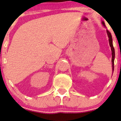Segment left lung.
<instances>
[{
	"instance_id": "left-lung-1",
	"label": "left lung",
	"mask_w": 121,
	"mask_h": 121,
	"mask_svg": "<svg viewBox=\"0 0 121 121\" xmlns=\"http://www.w3.org/2000/svg\"><path fill=\"white\" fill-rule=\"evenodd\" d=\"M102 24L104 26L105 28H106L105 24H104V21H102ZM107 34H108V41H109V44L110 46L111 47V50H112V72L114 71V59H115V50L114 48L113 47V44H112V34H111L110 32L108 31V30H106Z\"/></svg>"
}]
</instances>
